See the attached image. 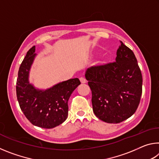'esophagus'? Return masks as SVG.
<instances>
[{
  "mask_svg": "<svg viewBox=\"0 0 159 159\" xmlns=\"http://www.w3.org/2000/svg\"><path fill=\"white\" fill-rule=\"evenodd\" d=\"M80 83H86V80H85V78L80 77Z\"/></svg>",
  "mask_w": 159,
  "mask_h": 159,
  "instance_id": "esophagus-1",
  "label": "esophagus"
}]
</instances>
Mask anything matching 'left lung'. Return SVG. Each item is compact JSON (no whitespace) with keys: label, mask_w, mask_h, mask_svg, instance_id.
Instances as JSON below:
<instances>
[{"label":"left lung","mask_w":159,"mask_h":159,"mask_svg":"<svg viewBox=\"0 0 159 159\" xmlns=\"http://www.w3.org/2000/svg\"><path fill=\"white\" fill-rule=\"evenodd\" d=\"M116 55L115 62L90 67L85 74L92 91L94 114L109 123L133 116L142 93L141 71L133 51L121 42Z\"/></svg>","instance_id":"8db88e82"}]
</instances>
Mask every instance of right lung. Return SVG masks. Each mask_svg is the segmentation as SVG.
<instances>
[{"label":"right lung","mask_w":159,"mask_h":159,"mask_svg":"<svg viewBox=\"0 0 159 159\" xmlns=\"http://www.w3.org/2000/svg\"><path fill=\"white\" fill-rule=\"evenodd\" d=\"M36 47L29 50L20 66L16 85L21 110L32 124L43 128H53L68 116V100L80 84L79 79L59 83L46 90L35 88L29 82V71L36 54Z\"/></svg>","instance_id":"right-lung-1"}]
</instances>
